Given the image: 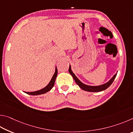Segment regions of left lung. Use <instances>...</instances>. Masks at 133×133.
Masks as SVG:
<instances>
[{
    "label": "left lung",
    "instance_id": "left-lung-1",
    "mask_svg": "<svg viewBox=\"0 0 133 133\" xmlns=\"http://www.w3.org/2000/svg\"><path fill=\"white\" fill-rule=\"evenodd\" d=\"M69 71L70 74L72 76V77H73L74 80H75L76 83H77V84L78 85V86H79L82 90H83L89 91V92H98V91H103L104 90L107 89L108 87H109L110 85L112 84V83L113 82L114 78H116L117 74V73H116L115 75L112 76V77L109 81V82L104 83V84L100 85H94H94H89L85 84L81 82V81L78 79L77 77H76V76L75 75V73L72 71L70 65L69 66Z\"/></svg>",
    "mask_w": 133,
    "mask_h": 133
}]
</instances>
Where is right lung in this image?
<instances>
[{
    "mask_svg": "<svg viewBox=\"0 0 133 133\" xmlns=\"http://www.w3.org/2000/svg\"><path fill=\"white\" fill-rule=\"evenodd\" d=\"M57 76V67H56L55 69V72L54 73V75L53 76L52 78L50 80V82H49V84L46 85V87H44L43 89H42L41 90H39L36 91H33V92H25L26 94H30V95H40V94H43L44 93H46L47 92H48L50 90L53 88V87L54 86V84H55V82L56 80V77Z\"/></svg>",
    "mask_w": 133,
    "mask_h": 133,
    "instance_id": "right-lung-1",
    "label": "right lung"
}]
</instances>
